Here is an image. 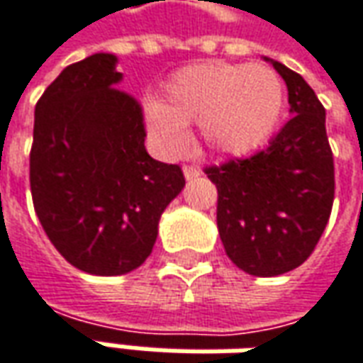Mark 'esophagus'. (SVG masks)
I'll return each instance as SVG.
<instances>
[{
  "label": "esophagus",
  "mask_w": 363,
  "mask_h": 363,
  "mask_svg": "<svg viewBox=\"0 0 363 363\" xmlns=\"http://www.w3.org/2000/svg\"><path fill=\"white\" fill-rule=\"evenodd\" d=\"M182 172H184V179H186V181H193V179H199V177H201V169H196L193 164H184V167H182Z\"/></svg>",
  "instance_id": "34e87169"
}]
</instances>
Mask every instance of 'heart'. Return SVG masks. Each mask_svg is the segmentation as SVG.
I'll list each match as a JSON object with an SVG mask.
<instances>
[{"mask_svg":"<svg viewBox=\"0 0 363 363\" xmlns=\"http://www.w3.org/2000/svg\"><path fill=\"white\" fill-rule=\"evenodd\" d=\"M285 106V86L263 64L205 62L177 69L162 88V102L148 100L144 120L167 152L189 143L186 124H199L203 144L223 157H243L273 136Z\"/></svg>","mask_w":363,"mask_h":363,"instance_id":"1","label":"heart"}]
</instances>
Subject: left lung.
I'll use <instances>...</instances> for the list:
<instances>
[{"mask_svg":"<svg viewBox=\"0 0 363 363\" xmlns=\"http://www.w3.org/2000/svg\"><path fill=\"white\" fill-rule=\"evenodd\" d=\"M285 80L291 118L265 150L206 169L217 184L225 253L245 273L275 277L315 249L333 205V157L325 108L297 72L265 57Z\"/></svg>","mask_w":363,"mask_h":363,"instance_id":"1","label":"left lung"}]
</instances>
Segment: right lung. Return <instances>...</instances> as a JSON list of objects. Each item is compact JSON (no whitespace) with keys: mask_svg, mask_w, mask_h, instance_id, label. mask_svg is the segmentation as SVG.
<instances>
[{"mask_svg":"<svg viewBox=\"0 0 363 363\" xmlns=\"http://www.w3.org/2000/svg\"><path fill=\"white\" fill-rule=\"evenodd\" d=\"M114 54L76 62L35 104L30 184L62 257L90 275H124L152 253L158 220L184 189L181 167L146 152L140 104L118 90Z\"/></svg>","mask_w":363,"mask_h":363,"instance_id":"obj_1","label":"right lung"}]
</instances>
